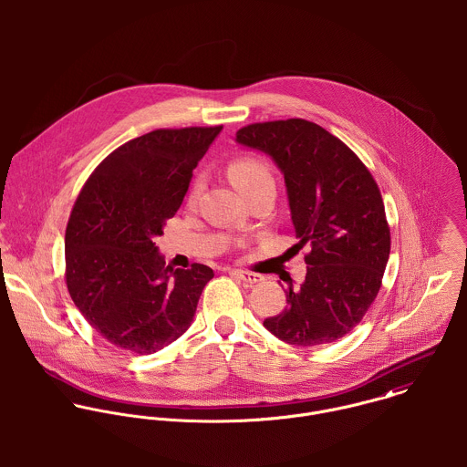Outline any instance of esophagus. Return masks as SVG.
Wrapping results in <instances>:
<instances>
[{"mask_svg": "<svg viewBox=\"0 0 467 467\" xmlns=\"http://www.w3.org/2000/svg\"><path fill=\"white\" fill-rule=\"evenodd\" d=\"M232 275H235L239 280H243V282H246V284H257V282H261L263 280V276L261 275H257V273H252V271H246V269H234L232 271Z\"/></svg>", "mask_w": 467, "mask_h": 467, "instance_id": "34e87169", "label": "esophagus"}]
</instances>
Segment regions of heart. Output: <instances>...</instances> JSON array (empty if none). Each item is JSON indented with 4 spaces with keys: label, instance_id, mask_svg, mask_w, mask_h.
Listing matches in <instances>:
<instances>
[{
    "label": "heart",
    "instance_id": "1",
    "mask_svg": "<svg viewBox=\"0 0 467 467\" xmlns=\"http://www.w3.org/2000/svg\"><path fill=\"white\" fill-rule=\"evenodd\" d=\"M228 176L232 183L239 189V192H248L261 185H275L273 172L265 161L255 158H241L230 163ZM201 191V182H196L191 191V200H196Z\"/></svg>",
    "mask_w": 467,
    "mask_h": 467
}]
</instances>
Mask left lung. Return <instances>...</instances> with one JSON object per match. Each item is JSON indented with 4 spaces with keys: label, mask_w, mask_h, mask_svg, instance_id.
I'll use <instances>...</instances> for the list:
<instances>
[{
    "label": "left lung",
    "mask_w": 467,
    "mask_h": 467,
    "mask_svg": "<svg viewBox=\"0 0 467 467\" xmlns=\"http://www.w3.org/2000/svg\"><path fill=\"white\" fill-rule=\"evenodd\" d=\"M235 141L267 154L284 176L291 221L309 243L300 287L265 327L295 347H318L352 331L378 296L390 255L379 189L361 160L324 128L276 120L239 130Z\"/></svg>",
    "instance_id": "left-lung-1"
}]
</instances>
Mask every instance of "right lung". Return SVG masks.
<instances>
[{"instance_id": "obj_1", "label": "right lung", "mask_w": 467, "mask_h": 467, "mask_svg": "<svg viewBox=\"0 0 467 467\" xmlns=\"http://www.w3.org/2000/svg\"><path fill=\"white\" fill-rule=\"evenodd\" d=\"M215 128L158 130L113 150L89 176L65 237L67 285L88 324L113 345L152 354L194 322L213 271L165 266L154 239L174 217Z\"/></svg>"}]
</instances>
